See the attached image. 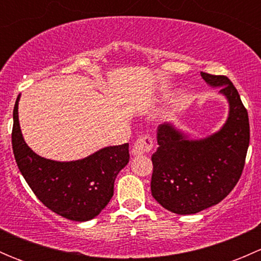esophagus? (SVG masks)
<instances>
[{
	"label": "esophagus",
	"mask_w": 261,
	"mask_h": 261,
	"mask_svg": "<svg viewBox=\"0 0 261 261\" xmlns=\"http://www.w3.org/2000/svg\"><path fill=\"white\" fill-rule=\"evenodd\" d=\"M152 147V139L150 138L149 135L141 136L140 139L135 141V144L133 145V149H131V154L134 156L136 155H143L145 152H149Z\"/></svg>",
	"instance_id": "esophagus-1"
}]
</instances>
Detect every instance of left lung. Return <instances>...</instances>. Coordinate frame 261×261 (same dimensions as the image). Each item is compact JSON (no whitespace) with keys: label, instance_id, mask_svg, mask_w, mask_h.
Instances as JSON below:
<instances>
[{"label":"left lung","instance_id":"obj_1","mask_svg":"<svg viewBox=\"0 0 261 261\" xmlns=\"http://www.w3.org/2000/svg\"><path fill=\"white\" fill-rule=\"evenodd\" d=\"M201 75L227 99L226 122L202 139H191L174 123L164 122L151 156L152 197L177 215H193L220 203L240 179L249 147V116L238 89L225 75Z\"/></svg>","mask_w":261,"mask_h":261}]
</instances>
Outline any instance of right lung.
Listing matches in <instances>:
<instances>
[{
    "label": "right lung",
    "instance_id": "obj_1",
    "mask_svg": "<svg viewBox=\"0 0 261 261\" xmlns=\"http://www.w3.org/2000/svg\"><path fill=\"white\" fill-rule=\"evenodd\" d=\"M14 107L12 150L21 174L35 196L53 212L70 221L97 217L114 196L117 174L130 160L128 144L107 146L83 159L57 162L40 156L23 140Z\"/></svg>",
    "mask_w": 261,
    "mask_h": 261
}]
</instances>
